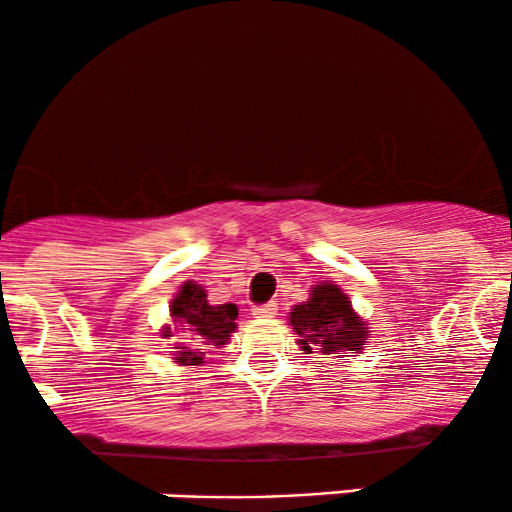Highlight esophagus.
I'll list each match as a JSON object with an SVG mask.
<instances>
[{"label": "esophagus", "instance_id": "34e87169", "mask_svg": "<svg viewBox=\"0 0 512 512\" xmlns=\"http://www.w3.org/2000/svg\"><path fill=\"white\" fill-rule=\"evenodd\" d=\"M276 310H279V305H276V301H272V303H264V305H257V308H252V315H255L257 320H272Z\"/></svg>", "mask_w": 512, "mask_h": 512}]
</instances>
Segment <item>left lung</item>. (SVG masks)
<instances>
[{"label": "left lung", "instance_id": "1", "mask_svg": "<svg viewBox=\"0 0 512 512\" xmlns=\"http://www.w3.org/2000/svg\"><path fill=\"white\" fill-rule=\"evenodd\" d=\"M289 322L305 354H358L368 339V325L334 281H320L308 301L293 305Z\"/></svg>", "mask_w": 512, "mask_h": 512}]
</instances>
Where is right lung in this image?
<instances>
[{"label":"right lung","instance_id":"obj_1","mask_svg":"<svg viewBox=\"0 0 512 512\" xmlns=\"http://www.w3.org/2000/svg\"><path fill=\"white\" fill-rule=\"evenodd\" d=\"M238 308L233 303L211 305L204 286L185 281L170 301V320L161 327V337L168 339L175 363L199 366L204 356L231 342L236 332Z\"/></svg>","mask_w":512,"mask_h":512}]
</instances>
